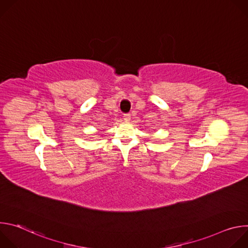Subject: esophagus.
<instances>
[{"instance_id": "34e87169", "label": "esophagus", "mask_w": 248, "mask_h": 248, "mask_svg": "<svg viewBox=\"0 0 248 248\" xmlns=\"http://www.w3.org/2000/svg\"><path fill=\"white\" fill-rule=\"evenodd\" d=\"M129 120H130V115H129V114H124V121L125 123H128Z\"/></svg>"}]
</instances>
